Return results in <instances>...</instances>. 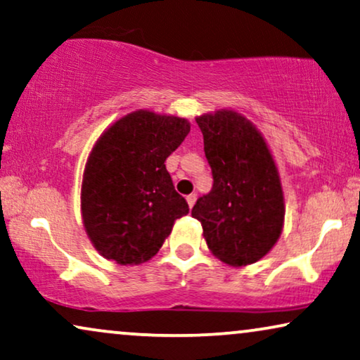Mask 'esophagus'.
I'll list each match as a JSON object with an SVG mask.
<instances>
[{
    "label": "esophagus",
    "instance_id": "esophagus-1",
    "mask_svg": "<svg viewBox=\"0 0 360 360\" xmlns=\"http://www.w3.org/2000/svg\"><path fill=\"white\" fill-rule=\"evenodd\" d=\"M195 199H198V198H195V194H191V195H188V198H186V200H188L189 207H193V205L195 204Z\"/></svg>",
    "mask_w": 360,
    "mask_h": 360
}]
</instances>
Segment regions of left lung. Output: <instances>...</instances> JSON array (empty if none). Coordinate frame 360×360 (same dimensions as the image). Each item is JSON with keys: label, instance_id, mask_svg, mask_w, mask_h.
<instances>
[{"label": "left lung", "instance_id": "obj_1", "mask_svg": "<svg viewBox=\"0 0 360 360\" xmlns=\"http://www.w3.org/2000/svg\"><path fill=\"white\" fill-rule=\"evenodd\" d=\"M195 122L214 186L191 214L202 225L214 257L230 266L252 265L283 232L285 198L276 162L258 128L236 110H215Z\"/></svg>", "mask_w": 360, "mask_h": 360}]
</instances>
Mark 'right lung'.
Instances as JSON below:
<instances>
[{"instance_id": "obj_1", "label": "right lung", "mask_w": 360, "mask_h": 360, "mask_svg": "<svg viewBox=\"0 0 360 360\" xmlns=\"http://www.w3.org/2000/svg\"><path fill=\"white\" fill-rule=\"evenodd\" d=\"M191 131L176 115L136 110L105 130L85 162L80 212L100 255L118 265L153 258L176 219L189 212L166 169V158Z\"/></svg>"}]
</instances>
